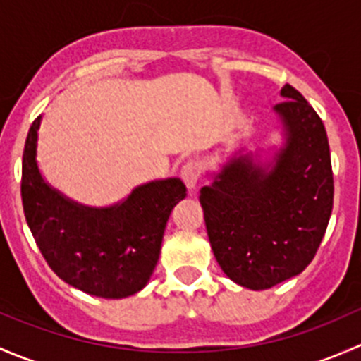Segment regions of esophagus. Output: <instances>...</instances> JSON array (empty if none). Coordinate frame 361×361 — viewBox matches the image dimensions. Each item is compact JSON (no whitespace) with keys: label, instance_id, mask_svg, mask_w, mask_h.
<instances>
[{"label":"esophagus","instance_id":"1","mask_svg":"<svg viewBox=\"0 0 361 361\" xmlns=\"http://www.w3.org/2000/svg\"><path fill=\"white\" fill-rule=\"evenodd\" d=\"M201 164L195 162V160H190V162H187L181 167V178H183L185 185H187L190 190H194L199 185V181H201Z\"/></svg>","mask_w":361,"mask_h":361}]
</instances>
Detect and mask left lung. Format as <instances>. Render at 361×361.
Listing matches in <instances>:
<instances>
[{
  "instance_id": "left-lung-1",
  "label": "left lung",
  "mask_w": 361,
  "mask_h": 361,
  "mask_svg": "<svg viewBox=\"0 0 361 361\" xmlns=\"http://www.w3.org/2000/svg\"><path fill=\"white\" fill-rule=\"evenodd\" d=\"M281 96L274 111L285 127V147L274 162L234 157L199 197L218 265L250 290L300 274L322 245L334 206L325 126L292 85Z\"/></svg>"
}]
</instances>
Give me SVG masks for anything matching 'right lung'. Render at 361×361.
<instances>
[{"instance_id": "1", "label": "right lung", "mask_w": 361, "mask_h": 361, "mask_svg": "<svg viewBox=\"0 0 361 361\" xmlns=\"http://www.w3.org/2000/svg\"><path fill=\"white\" fill-rule=\"evenodd\" d=\"M42 115L23 155V206L43 258L63 281L89 295L123 298L140 292L157 265L169 214L187 188L178 178L136 187L110 207H87L43 180L36 164Z\"/></svg>"}]
</instances>
